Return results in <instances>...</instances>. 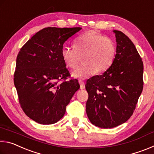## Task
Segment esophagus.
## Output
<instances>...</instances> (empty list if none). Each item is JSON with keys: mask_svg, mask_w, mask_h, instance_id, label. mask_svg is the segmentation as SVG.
Masks as SVG:
<instances>
[{"mask_svg": "<svg viewBox=\"0 0 154 154\" xmlns=\"http://www.w3.org/2000/svg\"><path fill=\"white\" fill-rule=\"evenodd\" d=\"M79 84H80V88L82 90H83V89H85V83H84V82H83V80H79Z\"/></svg>", "mask_w": 154, "mask_h": 154, "instance_id": "34e87169", "label": "esophagus"}]
</instances>
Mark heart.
Returning a JSON list of instances; mask_svg holds the SVG:
<instances>
[{
    "mask_svg": "<svg viewBox=\"0 0 154 154\" xmlns=\"http://www.w3.org/2000/svg\"><path fill=\"white\" fill-rule=\"evenodd\" d=\"M116 50V45L111 38L90 30L75 38L74 46L62 47L61 56L64 63L72 69L77 66L83 56V63L72 75L84 79L106 71L113 61Z\"/></svg>",
    "mask_w": 154,
    "mask_h": 154,
    "instance_id": "heart-1",
    "label": "heart"
}]
</instances>
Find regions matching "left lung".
Returning <instances> with one entry per match:
<instances>
[{
  "instance_id": "8db88e82",
  "label": "left lung",
  "mask_w": 154,
  "mask_h": 154,
  "mask_svg": "<svg viewBox=\"0 0 154 154\" xmlns=\"http://www.w3.org/2000/svg\"><path fill=\"white\" fill-rule=\"evenodd\" d=\"M116 33V55L111 66L88 79L86 113L92 124L111 128L132 116L143 88V63L132 41L121 31Z\"/></svg>"
}]
</instances>
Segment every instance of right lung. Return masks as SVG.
I'll return each instance as SVG.
<instances>
[{"label":"right lung","instance_id":"obj_1","mask_svg":"<svg viewBox=\"0 0 154 154\" xmlns=\"http://www.w3.org/2000/svg\"><path fill=\"white\" fill-rule=\"evenodd\" d=\"M81 29L45 28L17 54L14 81L18 100L25 114L38 124L59 121L79 89L78 81L71 78L61 50L65 41Z\"/></svg>","mask_w":154,"mask_h":154}]
</instances>
